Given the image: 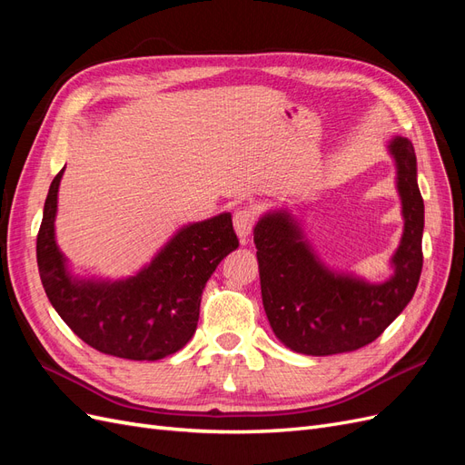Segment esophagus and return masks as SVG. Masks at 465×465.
Listing matches in <instances>:
<instances>
[{
    "label": "esophagus",
    "mask_w": 465,
    "mask_h": 465,
    "mask_svg": "<svg viewBox=\"0 0 465 465\" xmlns=\"http://www.w3.org/2000/svg\"><path fill=\"white\" fill-rule=\"evenodd\" d=\"M232 223H234V231L238 238H241V242H246V238L250 236L252 229H254L256 224V215L252 213L250 209H238L232 217Z\"/></svg>",
    "instance_id": "obj_1"
}]
</instances>
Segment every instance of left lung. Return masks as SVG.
Returning a JSON list of instances; mask_svg holds the SVG:
<instances>
[{"mask_svg": "<svg viewBox=\"0 0 465 465\" xmlns=\"http://www.w3.org/2000/svg\"><path fill=\"white\" fill-rule=\"evenodd\" d=\"M403 236L384 283L335 273L306 244L285 211L263 215L254 229L263 311L281 343L302 355L326 357L372 343L413 299L423 270L425 205L417 186L410 139L393 137Z\"/></svg>", "mask_w": 465, "mask_h": 465, "instance_id": "1", "label": "left lung"}]
</instances>
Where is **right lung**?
Returning <instances> with one entry per match:
<instances>
[{"label":"right lung","mask_w":465,"mask_h":465,"mask_svg":"<svg viewBox=\"0 0 465 465\" xmlns=\"http://www.w3.org/2000/svg\"><path fill=\"white\" fill-rule=\"evenodd\" d=\"M62 174L64 168L52 180L36 236L38 273L55 312L104 355L157 361L176 353L198 328L209 277L238 248L231 215L180 229L135 277L112 283L74 279L54 236Z\"/></svg>","instance_id":"right-lung-1"}]
</instances>
